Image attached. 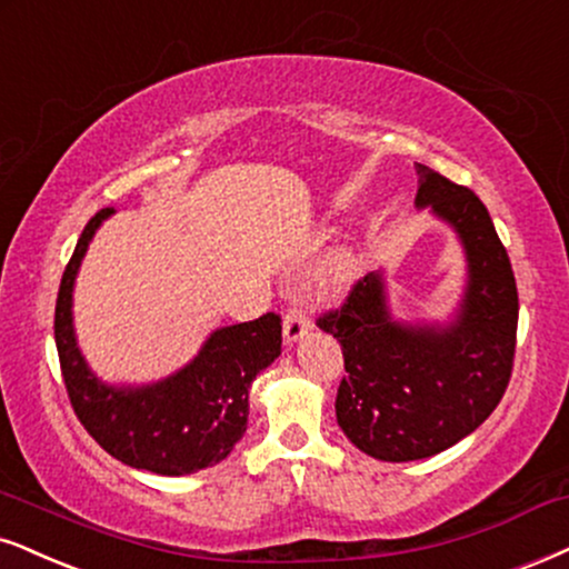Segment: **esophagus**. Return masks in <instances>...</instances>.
Instances as JSON below:
<instances>
[{
	"label": "esophagus",
	"mask_w": 569,
	"mask_h": 569,
	"mask_svg": "<svg viewBox=\"0 0 569 569\" xmlns=\"http://www.w3.org/2000/svg\"><path fill=\"white\" fill-rule=\"evenodd\" d=\"M309 330V318L301 309H289L283 318V341L293 347V343L299 341V338H305Z\"/></svg>",
	"instance_id": "obj_1"
}]
</instances>
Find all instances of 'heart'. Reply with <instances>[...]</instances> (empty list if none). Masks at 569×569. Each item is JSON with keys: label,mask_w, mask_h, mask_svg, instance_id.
<instances>
[{"label": "heart", "mask_w": 569, "mask_h": 569, "mask_svg": "<svg viewBox=\"0 0 569 569\" xmlns=\"http://www.w3.org/2000/svg\"><path fill=\"white\" fill-rule=\"evenodd\" d=\"M355 280V254L347 247H338L309 270L307 286L318 297H336L343 293Z\"/></svg>", "instance_id": "b5f03b06"}]
</instances>
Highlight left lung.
<instances>
[{
  "mask_svg": "<svg viewBox=\"0 0 569 569\" xmlns=\"http://www.w3.org/2000/svg\"><path fill=\"white\" fill-rule=\"evenodd\" d=\"M417 210L451 228L465 254V286L446 318L393 315L383 270L347 305L320 318L341 343L349 376L336 420L359 451L415 462L462 441L505 397L515 357L517 286L486 204L465 186L415 162Z\"/></svg>",
  "mask_w": 569,
  "mask_h": 569,
  "instance_id": "obj_1",
  "label": "left lung"
}]
</instances>
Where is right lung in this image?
<instances>
[{"mask_svg": "<svg viewBox=\"0 0 569 569\" xmlns=\"http://www.w3.org/2000/svg\"><path fill=\"white\" fill-rule=\"evenodd\" d=\"M118 212L89 220L64 268L54 309V341L78 420L107 455L154 476H191L220 465L247 433L249 388L280 357V318L214 328L183 368L149 383H110L78 347L73 291L99 228Z\"/></svg>", "mask_w": 569, "mask_h": 569, "instance_id": "add662e5", "label": "right lung"}]
</instances>
